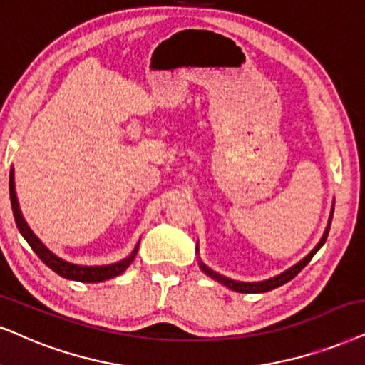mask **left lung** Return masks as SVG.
<instances>
[{
	"instance_id": "8db88e82",
	"label": "left lung",
	"mask_w": 365,
	"mask_h": 365,
	"mask_svg": "<svg viewBox=\"0 0 365 365\" xmlns=\"http://www.w3.org/2000/svg\"><path fill=\"white\" fill-rule=\"evenodd\" d=\"M330 224H331V219H330L329 225H327V230H325L324 237H322V241L317 244L315 249H313V251L305 257V259H302V261L298 262V264H294L293 267H289L288 271H284V273H281L279 276H274V278H271V279L261 281V283H241V281H234V279L224 278V276H220L219 273H215V271L209 269V267L202 264V262H200V267H202V271H204L207 276H210L212 279L219 281V283H222L224 286H227V288L234 289V292H237V293H264V292H271V289L279 288L281 284H284V283H288V281H292L294 276H297L299 271H302L303 267H305L308 262L312 261V257L315 256V252L322 246H324V242L327 241V236H329V230H330Z\"/></svg>"
}]
</instances>
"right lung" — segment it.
I'll use <instances>...</instances> for the list:
<instances>
[{"label":"right lung","instance_id":"add662e5","mask_svg":"<svg viewBox=\"0 0 365 365\" xmlns=\"http://www.w3.org/2000/svg\"><path fill=\"white\" fill-rule=\"evenodd\" d=\"M10 198H11V209H13V217H15V222L18 230L21 232V236L26 239V242L30 244V247L34 249V252L40 257L41 261L47 264L50 269L55 271L58 276L67 279H73V281H82V283H99V281L104 279H110L114 276H119L123 273L126 267L131 264L133 259H135L138 247L133 251V255L126 257V259L121 262H116V264H109V266H94V267H87V266H76L71 264V262H66L62 259H58L57 256H53L52 252L48 251L47 247L43 246L38 241V237L31 232L29 225H26L25 220H23L20 207H18V200H16V193H15V182H13V170L10 173Z\"/></svg>","mask_w":365,"mask_h":365}]
</instances>
